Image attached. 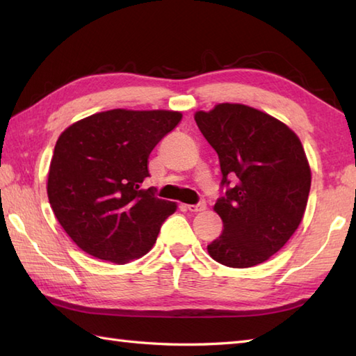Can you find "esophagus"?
I'll return each mask as SVG.
<instances>
[{"label":"esophagus","instance_id":"1","mask_svg":"<svg viewBox=\"0 0 356 356\" xmlns=\"http://www.w3.org/2000/svg\"><path fill=\"white\" fill-rule=\"evenodd\" d=\"M185 208L188 211H191V213H199V211H205L207 209V202H199L195 203V205H185Z\"/></svg>","mask_w":356,"mask_h":356}]
</instances>
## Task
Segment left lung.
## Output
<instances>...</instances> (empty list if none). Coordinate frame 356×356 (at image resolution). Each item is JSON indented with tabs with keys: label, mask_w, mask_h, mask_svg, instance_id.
Masks as SVG:
<instances>
[{
	"label": "left lung",
	"mask_w": 356,
	"mask_h": 356,
	"mask_svg": "<svg viewBox=\"0 0 356 356\" xmlns=\"http://www.w3.org/2000/svg\"><path fill=\"white\" fill-rule=\"evenodd\" d=\"M195 122L220 162L214 211L223 232L208 252L229 268L266 261L292 237L311 191L303 145L289 127L241 104L195 113Z\"/></svg>",
	"instance_id": "obj_1"
}]
</instances>
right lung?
I'll return each instance as SVG.
<instances>
[{"mask_svg": "<svg viewBox=\"0 0 356 356\" xmlns=\"http://www.w3.org/2000/svg\"><path fill=\"white\" fill-rule=\"evenodd\" d=\"M180 119L177 111L118 108L82 119L59 136L49 202L82 251L120 264L153 248L177 207L140 186L149 177V153Z\"/></svg>", "mask_w": 356, "mask_h": 356, "instance_id": "obj_1", "label": "right lung"}]
</instances>
